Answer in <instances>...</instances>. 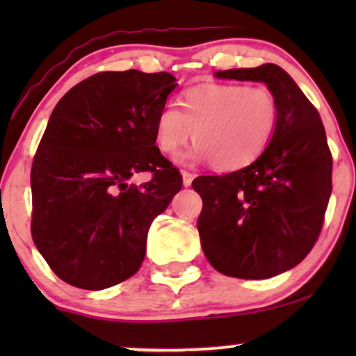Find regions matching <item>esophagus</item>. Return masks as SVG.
<instances>
[{"label": "esophagus", "mask_w": 356, "mask_h": 356, "mask_svg": "<svg viewBox=\"0 0 356 356\" xmlns=\"http://www.w3.org/2000/svg\"><path fill=\"white\" fill-rule=\"evenodd\" d=\"M182 181H184V186L189 187L192 181H194V174L187 172V170H182Z\"/></svg>", "instance_id": "34e87169"}]
</instances>
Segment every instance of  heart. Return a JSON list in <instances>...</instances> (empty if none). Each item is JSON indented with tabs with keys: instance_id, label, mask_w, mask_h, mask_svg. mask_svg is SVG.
Wrapping results in <instances>:
<instances>
[{
	"instance_id": "heart-1",
	"label": "heart",
	"mask_w": 356,
	"mask_h": 356,
	"mask_svg": "<svg viewBox=\"0 0 356 356\" xmlns=\"http://www.w3.org/2000/svg\"><path fill=\"white\" fill-rule=\"evenodd\" d=\"M280 118L275 93L264 85L206 83L187 88L181 108L167 104L155 118V140L172 155L194 136L191 157L220 172L243 169L271 142Z\"/></svg>"
}]
</instances>
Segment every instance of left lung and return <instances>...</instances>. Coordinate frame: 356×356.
I'll return each instance as SVG.
<instances>
[{
  "mask_svg": "<svg viewBox=\"0 0 356 356\" xmlns=\"http://www.w3.org/2000/svg\"><path fill=\"white\" fill-rule=\"evenodd\" d=\"M264 81L280 105L277 125L252 164L224 175H201L197 231L207 261L226 276L266 280L308 256L332 195L333 157L314 105L283 68L264 63L216 73Z\"/></svg>",
  "mask_w": 356,
  "mask_h": 356,
  "instance_id": "8db88e82",
  "label": "left lung"
}]
</instances>
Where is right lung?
<instances>
[{"label": "right lung", "instance_id": "add662e5", "mask_svg": "<svg viewBox=\"0 0 356 356\" xmlns=\"http://www.w3.org/2000/svg\"><path fill=\"white\" fill-rule=\"evenodd\" d=\"M170 73L100 72L53 108L31 165V238L65 283L105 289L134 276L150 224L182 187L155 145ZM151 181L134 186V173Z\"/></svg>", "mask_w": 356, "mask_h": 356}]
</instances>
